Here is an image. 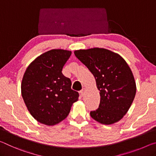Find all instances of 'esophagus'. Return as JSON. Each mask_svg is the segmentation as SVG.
I'll use <instances>...</instances> for the list:
<instances>
[{"label": "esophagus", "mask_w": 156, "mask_h": 156, "mask_svg": "<svg viewBox=\"0 0 156 156\" xmlns=\"http://www.w3.org/2000/svg\"><path fill=\"white\" fill-rule=\"evenodd\" d=\"M80 95H81V97L84 96V95H85V93H86V90H85V89H84V88L82 89V90H80Z\"/></svg>", "instance_id": "esophagus-1"}]
</instances>
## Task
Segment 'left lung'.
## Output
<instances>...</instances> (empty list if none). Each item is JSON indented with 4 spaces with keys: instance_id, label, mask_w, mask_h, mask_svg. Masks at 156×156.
<instances>
[{
    "instance_id": "1",
    "label": "left lung",
    "mask_w": 156,
    "mask_h": 156,
    "mask_svg": "<svg viewBox=\"0 0 156 156\" xmlns=\"http://www.w3.org/2000/svg\"><path fill=\"white\" fill-rule=\"evenodd\" d=\"M76 57L95 76L100 94L99 108L91 117L103 124H112L126 115L136 93L132 71L120 55L104 48L75 51Z\"/></svg>"
}]
</instances>
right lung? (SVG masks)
I'll return each mask as SVG.
<instances>
[{"label": "right lung", "instance_id": "add662e5", "mask_svg": "<svg viewBox=\"0 0 156 156\" xmlns=\"http://www.w3.org/2000/svg\"><path fill=\"white\" fill-rule=\"evenodd\" d=\"M71 51L54 49L41 55L24 73L21 94L28 111L40 123L53 126L66 119L79 93L62 74Z\"/></svg>", "mask_w": 156, "mask_h": 156}]
</instances>
